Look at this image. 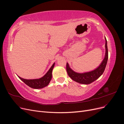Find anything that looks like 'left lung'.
<instances>
[{"instance_id":"obj_1","label":"left lung","mask_w":124,"mask_h":124,"mask_svg":"<svg viewBox=\"0 0 124 124\" xmlns=\"http://www.w3.org/2000/svg\"><path fill=\"white\" fill-rule=\"evenodd\" d=\"M105 40H106V44H105V47H106V54H105V57L99 66L97 67L95 70L90 71V72L82 73H77L74 72L73 70L71 69L70 68L68 63L67 62V72L68 73L69 77L71 78V79L80 84H89L96 80L97 78H99L103 74L105 68H106L108 59L107 41L106 37H105Z\"/></svg>"}]
</instances>
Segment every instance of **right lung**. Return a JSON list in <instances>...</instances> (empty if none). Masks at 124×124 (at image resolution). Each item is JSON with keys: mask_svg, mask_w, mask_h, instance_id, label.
Wrapping results in <instances>:
<instances>
[{"mask_svg": "<svg viewBox=\"0 0 124 124\" xmlns=\"http://www.w3.org/2000/svg\"><path fill=\"white\" fill-rule=\"evenodd\" d=\"M55 65V63H54L53 65L52 66L51 68L49 69L47 73L44 76L38 79H31L27 80L23 78L20 77H18L20 79L25 83L26 85L29 86L30 87L35 88V89H40L46 86H47L50 82L52 77V70L54 68Z\"/></svg>", "mask_w": 124, "mask_h": 124, "instance_id": "right-lung-1", "label": "right lung"}]
</instances>
